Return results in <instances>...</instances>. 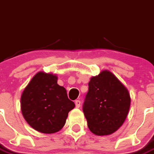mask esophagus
I'll use <instances>...</instances> for the list:
<instances>
[{"instance_id": "obj_1", "label": "esophagus", "mask_w": 154, "mask_h": 154, "mask_svg": "<svg viewBox=\"0 0 154 154\" xmlns=\"http://www.w3.org/2000/svg\"><path fill=\"white\" fill-rule=\"evenodd\" d=\"M75 105H76V108H80L81 107V101H79V100H77L75 101Z\"/></svg>"}]
</instances>
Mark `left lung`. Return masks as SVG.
<instances>
[{"label":"left lung","mask_w":154,"mask_h":154,"mask_svg":"<svg viewBox=\"0 0 154 154\" xmlns=\"http://www.w3.org/2000/svg\"><path fill=\"white\" fill-rule=\"evenodd\" d=\"M83 112L90 131L97 136H108L124 123L130 108L126 87L109 70L92 77Z\"/></svg>","instance_id":"left-lung-1"}]
</instances>
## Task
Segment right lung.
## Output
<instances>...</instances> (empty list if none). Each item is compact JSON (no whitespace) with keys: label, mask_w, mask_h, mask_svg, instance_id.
Masks as SVG:
<instances>
[{"label":"right lung","mask_w":154,"mask_h":154,"mask_svg":"<svg viewBox=\"0 0 154 154\" xmlns=\"http://www.w3.org/2000/svg\"><path fill=\"white\" fill-rule=\"evenodd\" d=\"M57 74L39 71L32 78L21 96V113L35 130L50 134L60 130L68 113L75 107L66 90L57 84Z\"/></svg>","instance_id":"1"}]
</instances>
